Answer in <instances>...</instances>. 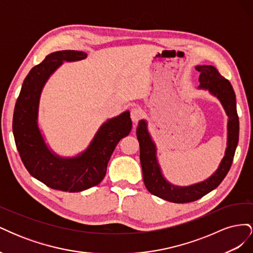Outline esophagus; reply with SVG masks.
I'll return each instance as SVG.
<instances>
[{
	"instance_id": "1",
	"label": "esophagus",
	"mask_w": 253,
	"mask_h": 253,
	"mask_svg": "<svg viewBox=\"0 0 253 253\" xmlns=\"http://www.w3.org/2000/svg\"><path fill=\"white\" fill-rule=\"evenodd\" d=\"M143 116V112L139 108H133L131 110V118L134 124H137Z\"/></svg>"
}]
</instances>
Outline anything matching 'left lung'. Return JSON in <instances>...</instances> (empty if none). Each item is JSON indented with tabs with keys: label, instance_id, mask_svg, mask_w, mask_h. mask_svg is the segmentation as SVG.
Returning <instances> with one entry per match:
<instances>
[{
	"label": "left lung",
	"instance_id": "left-lung-1",
	"mask_svg": "<svg viewBox=\"0 0 253 253\" xmlns=\"http://www.w3.org/2000/svg\"><path fill=\"white\" fill-rule=\"evenodd\" d=\"M195 70L200 72L198 80L201 84L198 89L208 90L211 95L216 97L228 116L227 148L217 170L210 177L201 182L185 187L175 186L165 178L160 169L157 159V149L148 131V122L141 119L136 129L140 147V164L145 188L153 195L177 204L197 201L215 189L230 170L239 142L240 122L236 112L235 94L231 83L212 65H197Z\"/></svg>",
	"mask_w": 253,
	"mask_h": 253
}]
</instances>
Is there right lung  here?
<instances>
[{
  "label": "right lung",
  "mask_w": 253,
  "mask_h": 253,
  "mask_svg": "<svg viewBox=\"0 0 253 253\" xmlns=\"http://www.w3.org/2000/svg\"><path fill=\"white\" fill-rule=\"evenodd\" d=\"M86 57L87 53L78 50L49 53L26 76L13 112L14 141L27 171L47 187L64 192H81L100 183L117 143L132 129L129 112L126 111L106 120L88 147L77 156L61 157L45 142L38 125L45 83L63 62L80 61Z\"/></svg>",
  "instance_id": "obj_1"
}]
</instances>
